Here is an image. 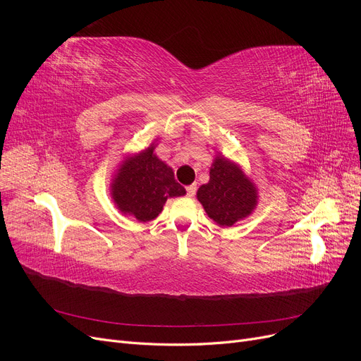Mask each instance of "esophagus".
<instances>
[{
  "label": "esophagus",
  "instance_id": "esophagus-1",
  "mask_svg": "<svg viewBox=\"0 0 361 361\" xmlns=\"http://www.w3.org/2000/svg\"><path fill=\"white\" fill-rule=\"evenodd\" d=\"M195 191H197V185H195V183H192V185H190V187H187V195H188V197H194Z\"/></svg>",
  "mask_w": 361,
  "mask_h": 361
}]
</instances>
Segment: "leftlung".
Returning <instances> with one entry per match:
<instances>
[{
  "label": "left lung",
  "instance_id": "obj_1",
  "mask_svg": "<svg viewBox=\"0 0 361 361\" xmlns=\"http://www.w3.org/2000/svg\"><path fill=\"white\" fill-rule=\"evenodd\" d=\"M197 199L216 224L231 227L255 209L257 194L255 185L235 162L216 157L209 182L199 188Z\"/></svg>",
  "mask_w": 361,
  "mask_h": 361
}]
</instances>
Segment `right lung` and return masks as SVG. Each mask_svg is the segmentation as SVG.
Returning <instances> with one entry per match:
<instances>
[{"mask_svg": "<svg viewBox=\"0 0 361 361\" xmlns=\"http://www.w3.org/2000/svg\"><path fill=\"white\" fill-rule=\"evenodd\" d=\"M155 146L129 158L118 169L111 185L114 203L123 214L138 221L157 218L169 197H179L185 188L174 179L173 170L154 155Z\"/></svg>", "mask_w": 361, "mask_h": 361, "instance_id": "obj_1", "label": "right lung"}]
</instances>
